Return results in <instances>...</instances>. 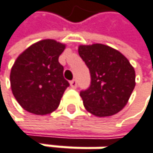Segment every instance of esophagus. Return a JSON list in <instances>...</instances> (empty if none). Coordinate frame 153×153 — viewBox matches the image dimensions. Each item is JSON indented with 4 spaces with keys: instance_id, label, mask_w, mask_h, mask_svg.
<instances>
[{
    "instance_id": "34e87169",
    "label": "esophagus",
    "mask_w": 153,
    "mask_h": 153,
    "mask_svg": "<svg viewBox=\"0 0 153 153\" xmlns=\"http://www.w3.org/2000/svg\"><path fill=\"white\" fill-rule=\"evenodd\" d=\"M70 86H71L72 88H76V87H77V81H76V80L70 81Z\"/></svg>"
}]
</instances>
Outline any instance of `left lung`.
I'll return each instance as SVG.
<instances>
[{
    "instance_id": "obj_1",
    "label": "left lung",
    "mask_w": 153,
    "mask_h": 153,
    "mask_svg": "<svg viewBox=\"0 0 153 153\" xmlns=\"http://www.w3.org/2000/svg\"><path fill=\"white\" fill-rule=\"evenodd\" d=\"M79 54L89 68L91 85L80 92L90 114L110 117L121 111L135 86V71L120 51L107 45H80Z\"/></svg>"
}]
</instances>
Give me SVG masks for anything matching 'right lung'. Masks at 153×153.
Segmentation results:
<instances>
[{
    "instance_id": "obj_1",
    "label": "right lung",
    "mask_w": 153,
    "mask_h": 153,
    "mask_svg": "<svg viewBox=\"0 0 153 153\" xmlns=\"http://www.w3.org/2000/svg\"><path fill=\"white\" fill-rule=\"evenodd\" d=\"M66 45L53 39H43L22 51L10 72L14 97L27 112L47 115L57 109L69 85L58 61Z\"/></svg>"
}]
</instances>
